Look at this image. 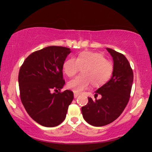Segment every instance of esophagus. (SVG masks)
<instances>
[{
	"label": "esophagus",
	"mask_w": 152,
	"mask_h": 152,
	"mask_svg": "<svg viewBox=\"0 0 152 152\" xmlns=\"http://www.w3.org/2000/svg\"><path fill=\"white\" fill-rule=\"evenodd\" d=\"M78 95H79V94H74V98L76 99V98H77V97L78 96Z\"/></svg>",
	"instance_id": "1"
}]
</instances>
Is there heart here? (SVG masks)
<instances>
[{
  "instance_id": "heart-1",
  "label": "heart",
  "mask_w": 152,
  "mask_h": 152,
  "mask_svg": "<svg viewBox=\"0 0 152 152\" xmlns=\"http://www.w3.org/2000/svg\"><path fill=\"white\" fill-rule=\"evenodd\" d=\"M82 76H78L68 82V88L76 94H80L88 88L91 83L94 86H101L108 81L112 74L114 66L106 60L102 53L83 51L76 59H67L63 65V71L69 77H72L81 70Z\"/></svg>"
}]
</instances>
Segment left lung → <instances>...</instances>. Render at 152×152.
<instances>
[{"instance_id":"1","label":"left lung","mask_w":152,"mask_h":152,"mask_svg":"<svg viewBox=\"0 0 152 152\" xmlns=\"http://www.w3.org/2000/svg\"><path fill=\"white\" fill-rule=\"evenodd\" d=\"M114 61V69L110 80L95 91V97L100 99L88 102L81 108L83 117L87 123L94 126L109 124L117 118L129 100L134 74L128 60L122 53L106 48Z\"/></svg>"}]
</instances>
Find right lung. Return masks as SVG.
Instances as JSON below:
<instances>
[{
    "label": "right lung",
    "instance_id": "1",
    "mask_svg": "<svg viewBox=\"0 0 152 152\" xmlns=\"http://www.w3.org/2000/svg\"><path fill=\"white\" fill-rule=\"evenodd\" d=\"M71 52L66 47H46L29 55L19 71L23 105L29 116L43 126L61 124L74 99V93L70 90L58 92L65 84L63 65ZM53 90L58 94L52 93Z\"/></svg>",
    "mask_w": 152,
    "mask_h": 152
}]
</instances>
